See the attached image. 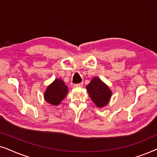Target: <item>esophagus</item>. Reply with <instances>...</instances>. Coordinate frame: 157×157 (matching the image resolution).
I'll list each match as a JSON object with an SVG mask.
<instances>
[{"label":"esophagus","instance_id":"obj_1","mask_svg":"<svg viewBox=\"0 0 157 157\" xmlns=\"http://www.w3.org/2000/svg\"><path fill=\"white\" fill-rule=\"evenodd\" d=\"M74 86L76 87V88L82 87L83 86V83H77V84H74Z\"/></svg>","mask_w":157,"mask_h":157}]
</instances>
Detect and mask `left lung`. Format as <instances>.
Here are the masks:
<instances>
[{"instance_id": "left-lung-1", "label": "left lung", "mask_w": 157, "mask_h": 157, "mask_svg": "<svg viewBox=\"0 0 157 157\" xmlns=\"http://www.w3.org/2000/svg\"><path fill=\"white\" fill-rule=\"evenodd\" d=\"M86 90L91 99L98 108L106 106L112 95L109 87L98 77L93 78L87 85Z\"/></svg>"}]
</instances>
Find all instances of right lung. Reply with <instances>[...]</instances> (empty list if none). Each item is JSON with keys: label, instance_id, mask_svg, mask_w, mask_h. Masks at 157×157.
<instances>
[{"label": "right lung", "instance_id": "1", "mask_svg": "<svg viewBox=\"0 0 157 157\" xmlns=\"http://www.w3.org/2000/svg\"><path fill=\"white\" fill-rule=\"evenodd\" d=\"M68 87L61 78H56L46 88L44 92V99L53 106H59L67 95Z\"/></svg>", "mask_w": 157, "mask_h": 157}]
</instances>
